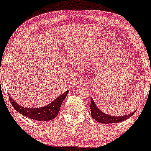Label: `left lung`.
<instances>
[{
    "mask_svg": "<svg viewBox=\"0 0 151 151\" xmlns=\"http://www.w3.org/2000/svg\"><path fill=\"white\" fill-rule=\"evenodd\" d=\"M91 116L95 119L96 121L102 123V124H111V123H117L121 122L126 119H128L129 117L132 116L135 112L130 113V114L127 115H122V116H112V115H109L106 114V113L103 112L101 111L96 105L93 99H91Z\"/></svg>",
    "mask_w": 151,
    "mask_h": 151,
    "instance_id": "1",
    "label": "left lung"
}]
</instances>
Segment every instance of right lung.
<instances>
[{
    "instance_id": "1",
    "label": "right lung",
    "mask_w": 151,
    "mask_h": 151,
    "mask_svg": "<svg viewBox=\"0 0 151 151\" xmlns=\"http://www.w3.org/2000/svg\"><path fill=\"white\" fill-rule=\"evenodd\" d=\"M68 91H66L62 95L58 96L47 106L39 108L24 107L17 104L14 100H13L10 95L9 94V96L12 106L21 114L37 121H48L55 118L57 115L58 114L63 101H64Z\"/></svg>"
}]
</instances>
